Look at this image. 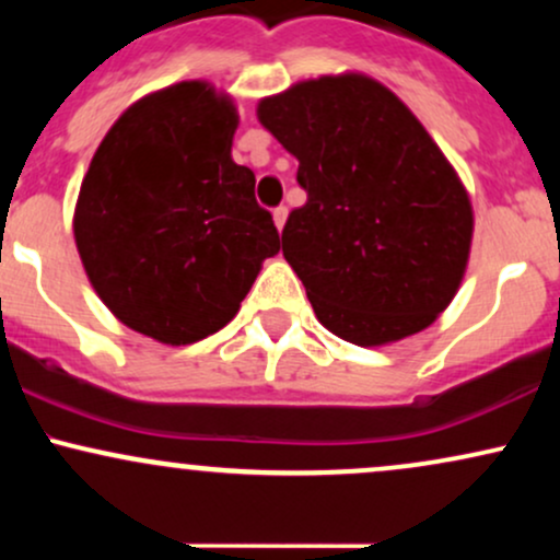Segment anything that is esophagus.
Segmentation results:
<instances>
[{"label": "esophagus", "mask_w": 560, "mask_h": 560, "mask_svg": "<svg viewBox=\"0 0 560 560\" xmlns=\"http://www.w3.org/2000/svg\"><path fill=\"white\" fill-rule=\"evenodd\" d=\"M287 215H289V210L284 208V205H281V208H276L273 210V223H276V229H284V223H287Z\"/></svg>", "instance_id": "esophagus-1"}]
</instances>
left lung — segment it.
Wrapping results in <instances>:
<instances>
[{
  "label": "left lung",
  "instance_id": "obj_1",
  "mask_svg": "<svg viewBox=\"0 0 560 560\" xmlns=\"http://www.w3.org/2000/svg\"><path fill=\"white\" fill-rule=\"evenodd\" d=\"M258 120L300 160L307 202L281 249L320 324L358 347L432 326L464 281L474 208L410 107L345 70L262 96Z\"/></svg>",
  "mask_w": 560,
  "mask_h": 560
}]
</instances>
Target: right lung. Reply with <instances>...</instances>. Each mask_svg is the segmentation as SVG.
Returning <instances> with one entry per match:
<instances>
[{
    "instance_id": "1",
    "label": "right lung",
    "mask_w": 560,
    "mask_h": 560,
    "mask_svg": "<svg viewBox=\"0 0 560 560\" xmlns=\"http://www.w3.org/2000/svg\"><path fill=\"white\" fill-rule=\"evenodd\" d=\"M240 113L208 81H178L126 107L96 147L73 210L89 284L128 329L178 347L240 313L281 249L231 158Z\"/></svg>"
}]
</instances>
